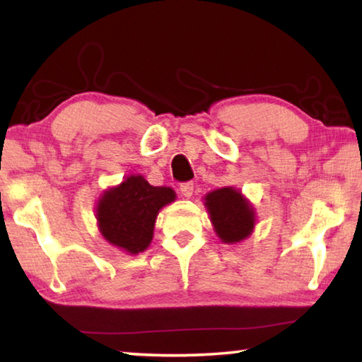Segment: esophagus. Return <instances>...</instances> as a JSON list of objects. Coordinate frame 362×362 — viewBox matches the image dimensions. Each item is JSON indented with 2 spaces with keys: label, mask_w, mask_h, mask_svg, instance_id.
Instances as JSON below:
<instances>
[{
  "label": "esophagus",
  "mask_w": 362,
  "mask_h": 362,
  "mask_svg": "<svg viewBox=\"0 0 362 362\" xmlns=\"http://www.w3.org/2000/svg\"><path fill=\"white\" fill-rule=\"evenodd\" d=\"M193 189H194V185L192 182H187V183H182L180 185V193L183 198H192L193 194Z\"/></svg>",
  "instance_id": "1"
}]
</instances>
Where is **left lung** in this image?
I'll return each mask as SVG.
<instances>
[{"label": "left lung", "instance_id": "1", "mask_svg": "<svg viewBox=\"0 0 362 362\" xmlns=\"http://www.w3.org/2000/svg\"><path fill=\"white\" fill-rule=\"evenodd\" d=\"M214 231L225 244H238L252 235L255 209L250 201L235 187L212 189L204 196Z\"/></svg>", "mask_w": 362, "mask_h": 362}]
</instances>
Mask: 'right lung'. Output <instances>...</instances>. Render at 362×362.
<instances>
[{"label": "right lung", "mask_w": 362, "mask_h": 362, "mask_svg": "<svg viewBox=\"0 0 362 362\" xmlns=\"http://www.w3.org/2000/svg\"><path fill=\"white\" fill-rule=\"evenodd\" d=\"M177 198L170 187H153L144 175H127L119 185L105 189L95 206L103 240L127 255L150 246L159 211Z\"/></svg>", "instance_id": "1"}]
</instances>
